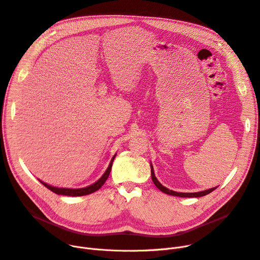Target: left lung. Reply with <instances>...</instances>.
<instances>
[{
    "instance_id": "8db88e82",
    "label": "left lung",
    "mask_w": 260,
    "mask_h": 260,
    "mask_svg": "<svg viewBox=\"0 0 260 260\" xmlns=\"http://www.w3.org/2000/svg\"><path fill=\"white\" fill-rule=\"evenodd\" d=\"M150 170H151V180L153 182V184L157 186L158 189H160L162 192L166 193V194H169V196H175V197H180V198H200V197H204V196H207L209 194L210 192H212L213 190H215L217 188L214 187V188H210V189H207V190H203V191H199V192H177V191H174V190H170L168 188H166L165 186H163L159 181L158 179L155 178L154 176V171H153V167H152V164L150 163Z\"/></svg>"
}]
</instances>
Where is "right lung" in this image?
Segmentation results:
<instances>
[{
	"mask_svg": "<svg viewBox=\"0 0 260 260\" xmlns=\"http://www.w3.org/2000/svg\"><path fill=\"white\" fill-rule=\"evenodd\" d=\"M116 157V153L114 154V157L112 158L109 167L107 168L105 174L102 175V177L96 181L95 183L91 184L90 186H86L83 188H62V187H54V186H51L41 180H39L45 187H47L49 190H51L52 192H54L56 194H60V196H67V197H82V196H86V194H91L95 191H97L98 189H100L102 187V185L106 183V181L108 180L109 176H110V172L112 169V165H113V161Z\"/></svg>",
	"mask_w": 260,
	"mask_h": 260,
	"instance_id": "right-lung-1",
	"label": "right lung"
}]
</instances>
